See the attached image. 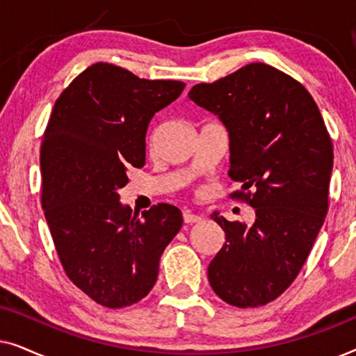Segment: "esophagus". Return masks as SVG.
Returning <instances> with one entry per match:
<instances>
[{
	"instance_id": "34e87169",
	"label": "esophagus",
	"mask_w": 356,
	"mask_h": 356,
	"mask_svg": "<svg viewBox=\"0 0 356 356\" xmlns=\"http://www.w3.org/2000/svg\"><path fill=\"white\" fill-rule=\"evenodd\" d=\"M183 220H184V223H196V222H201L202 217L196 216V213H193V212H184Z\"/></svg>"
}]
</instances>
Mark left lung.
<instances>
[{"mask_svg":"<svg viewBox=\"0 0 356 356\" xmlns=\"http://www.w3.org/2000/svg\"><path fill=\"white\" fill-rule=\"evenodd\" d=\"M189 99L227 126L228 177L240 184L230 197L256 212L252 227L216 213L227 240L209 264V284L228 305H267L300 274L327 213L329 131L309 92L264 63L194 86Z\"/></svg>","mask_w":356,"mask_h":356,"instance_id":"left-lung-1","label":"left lung"}]
</instances>
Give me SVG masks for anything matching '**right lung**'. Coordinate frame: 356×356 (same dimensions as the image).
I'll return each instance as SVG.
<instances>
[{
    "label": "right lung",
    "instance_id": "obj_1",
    "mask_svg": "<svg viewBox=\"0 0 356 356\" xmlns=\"http://www.w3.org/2000/svg\"><path fill=\"white\" fill-rule=\"evenodd\" d=\"M181 81L139 79L95 63L58 97L40 145L42 207L67 279L95 303L126 308L152 290L160 256L183 223L157 204L143 216L120 204L126 168L145 163L152 116Z\"/></svg>",
    "mask_w": 356,
    "mask_h": 356
}]
</instances>
